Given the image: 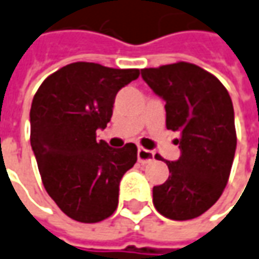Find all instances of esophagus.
I'll use <instances>...</instances> for the list:
<instances>
[{
  "label": "esophagus",
  "mask_w": 259,
  "mask_h": 259,
  "mask_svg": "<svg viewBox=\"0 0 259 259\" xmlns=\"http://www.w3.org/2000/svg\"><path fill=\"white\" fill-rule=\"evenodd\" d=\"M154 159V152L145 150L142 147H138V161L140 162H150Z\"/></svg>",
  "instance_id": "obj_1"
}]
</instances>
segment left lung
Instances as JSON below:
<instances>
[{"mask_svg":"<svg viewBox=\"0 0 259 259\" xmlns=\"http://www.w3.org/2000/svg\"><path fill=\"white\" fill-rule=\"evenodd\" d=\"M141 75L165 101L166 128L181 135V157L165 161L171 175L152 188L154 206L175 221L197 218L218 201L230 178L237 148L230 94L218 78L190 62L144 68Z\"/></svg>","mask_w":259,"mask_h":259,"instance_id":"left-lung-1","label":"left lung"}]
</instances>
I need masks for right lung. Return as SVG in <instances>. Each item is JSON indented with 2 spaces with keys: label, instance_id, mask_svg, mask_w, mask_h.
Returning <instances> with one entry per match:
<instances>
[{
  "label": "right lung",
  "instance_id": "right-lung-1",
  "mask_svg": "<svg viewBox=\"0 0 259 259\" xmlns=\"http://www.w3.org/2000/svg\"><path fill=\"white\" fill-rule=\"evenodd\" d=\"M140 69L72 62L44 79L29 111L31 147L48 195L78 223H100L118 206L119 181L137 162L130 142L97 141L112 117L115 95Z\"/></svg>",
  "mask_w": 259,
  "mask_h": 259
}]
</instances>
